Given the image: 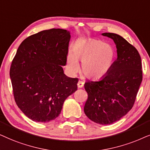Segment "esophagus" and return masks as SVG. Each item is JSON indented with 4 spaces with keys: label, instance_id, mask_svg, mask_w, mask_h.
Returning a JSON list of instances; mask_svg holds the SVG:
<instances>
[{
    "label": "esophagus",
    "instance_id": "esophagus-1",
    "mask_svg": "<svg viewBox=\"0 0 150 150\" xmlns=\"http://www.w3.org/2000/svg\"><path fill=\"white\" fill-rule=\"evenodd\" d=\"M83 86V82L82 81L79 80L78 82H77V87L79 88H82Z\"/></svg>",
    "mask_w": 150,
    "mask_h": 150
}]
</instances>
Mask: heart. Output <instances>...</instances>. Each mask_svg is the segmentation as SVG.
Wrapping results in <instances>:
<instances>
[{
  "mask_svg": "<svg viewBox=\"0 0 150 150\" xmlns=\"http://www.w3.org/2000/svg\"><path fill=\"white\" fill-rule=\"evenodd\" d=\"M73 53L68 55V68L71 73L79 69L78 60L81 61V71L89 79H98L108 73L115 62L116 53L111 45L95 39L81 40L73 46Z\"/></svg>",
  "mask_w": 150,
  "mask_h": 150,
  "instance_id": "b5f03b06",
  "label": "heart"
}]
</instances>
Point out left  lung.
I'll return each mask as SVG.
<instances>
[{"label": "left lung", "mask_w": 150, "mask_h": 150, "mask_svg": "<svg viewBox=\"0 0 150 150\" xmlns=\"http://www.w3.org/2000/svg\"><path fill=\"white\" fill-rule=\"evenodd\" d=\"M112 39L117 59L105 76L99 81H87L84 112L91 121L101 125L120 120L133 107L143 79L141 59L137 49L121 35L103 33Z\"/></svg>", "instance_id": "left-lung-1"}]
</instances>
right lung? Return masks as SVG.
<instances>
[{"mask_svg": "<svg viewBox=\"0 0 150 150\" xmlns=\"http://www.w3.org/2000/svg\"><path fill=\"white\" fill-rule=\"evenodd\" d=\"M70 32L44 30L24 40L10 67L13 97L32 121L45 123L58 117L65 99L77 89V78L64 73Z\"/></svg>", "mask_w": 150, "mask_h": 150, "instance_id": "right-lung-1", "label": "right lung"}]
</instances>
